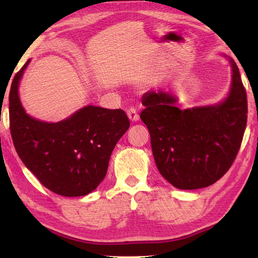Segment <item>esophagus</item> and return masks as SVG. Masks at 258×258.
<instances>
[{
	"label": "esophagus",
	"mask_w": 258,
	"mask_h": 258,
	"mask_svg": "<svg viewBox=\"0 0 258 258\" xmlns=\"http://www.w3.org/2000/svg\"><path fill=\"white\" fill-rule=\"evenodd\" d=\"M127 116H128L130 120L132 123L136 122V120H139V118H140L139 115H138V112H136V109L133 108V107H131L127 111Z\"/></svg>",
	"instance_id": "1"
}]
</instances>
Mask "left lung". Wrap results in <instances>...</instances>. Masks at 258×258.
<instances>
[{
    "label": "left lung",
    "mask_w": 258,
    "mask_h": 258,
    "mask_svg": "<svg viewBox=\"0 0 258 258\" xmlns=\"http://www.w3.org/2000/svg\"><path fill=\"white\" fill-rule=\"evenodd\" d=\"M232 82L226 97L210 105L180 109L163 89L142 97L141 119L149 128L158 172L179 189L217 182L236 157L247 122V97L236 63L229 56Z\"/></svg>",
    "instance_id": "1"
}]
</instances>
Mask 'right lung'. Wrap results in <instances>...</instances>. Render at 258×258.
Segmentation results:
<instances>
[{"label": "right lung", "instance_id": "1", "mask_svg": "<svg viewBox=\"0 0 258 258\" xmlns=\"http://www.w3.org/2000/svg\"><path fill=\"white\" fill-rule=\"evenodd\" d=\"M29 59L14 76L10 91V130L27 169L53 193L78 197L94 190L107 172L109 157L130 127L122 109L86 105L59 122L27 114L20 100V82Z\"/></svg>", "mask_w": 258, "mask_h": 258}]
</instances>
